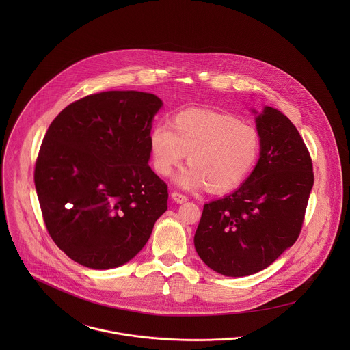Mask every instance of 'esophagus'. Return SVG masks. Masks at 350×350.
<instances>
[{"instance_id": "esophagus-1", "label": "esophagus", "mask_w": 350, "mask_h": 350, "mask_svg": "<svg viewBox=\"0 0 350 350\" xmlns=\"http://www.w3.org/2000/svg\"><path fill=\"white\" fill-rule=\"evenodd\" d=\"M171 197H172V200H175L176 203H185V202H187V197L186 196H183V194H180V193H178V191H174L172 194H171Z\"/></svg>"}]
</instances>
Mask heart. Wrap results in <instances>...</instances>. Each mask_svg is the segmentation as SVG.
Instances as JSON below:
<instances>
[{"instance_id":"heart-1","label":"heart","mask_w":350,"mask_h":350,"mask_svg":"<svg viewBox=\"0 0 350 350\" xmlns=\"http://www.w3.org/2000/svg\"><path fill=\"white\" fill-rule=\"evenodd\" d=\"M154 171L170 176L186 153V167L176 183L185 189H206L213 193L240 186L256 165L260 154L257 131L230 114L186 109L179 111L171 126L156 125L150 133Z\"/></svg>"}]
</instances>
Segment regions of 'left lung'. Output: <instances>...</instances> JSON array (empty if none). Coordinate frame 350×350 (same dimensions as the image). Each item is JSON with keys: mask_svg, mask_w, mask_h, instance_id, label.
I'll return each mask as SVG.
<instances>
[{"mask_svg": "<svg viewBox=\"0 0 350 350\" xmlns=\"http://www.w3.org/2000/svg\"><path fill=\"white\" fill-rule=\"evenodd\" d=\"M256 128L254 170L234 193L203 206L194 236L202 261L232 278L262 271L294 245L314 185L310 153L282 111L265 106Z\"/></svg>", "mask_w": 350, "mask_h": 350, "instance_id": "left-lung-1", "label": "left lung"}]
</instances>
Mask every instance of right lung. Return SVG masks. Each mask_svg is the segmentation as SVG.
Segmentation results:
<instances>
[{
    "label": "right lung",
    "instance_id": "obj_1",
    "mask_svg": "<svg viewBox=\"0 0 350 350\" xmlns=\"http://www.w3.org/2000/svg\"><path fill=\"white\" fill-rule=\"evenodd\" d=\"M161 105L150 93L103 92L70 103L51 122L35 186L51 239L78 264L128 262L167 210V185L148 165Z\"/></svg>",
    "mask_w": 350,
    "mask_h": 350
}]
</instances>
